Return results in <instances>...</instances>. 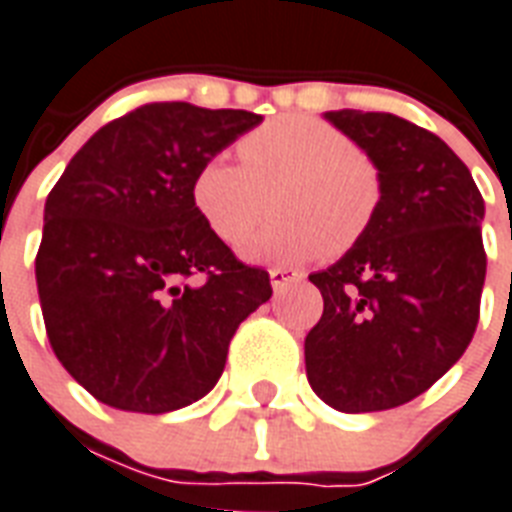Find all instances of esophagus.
<instances>
[{
	"label": "esophagus",
	"instance_id": "esophagus-1",
	"mask_svg": "<svg viewBox=\"0 0 512 512\" xmlns=\"http://www.w3.org/2000/svg\"><path fill=\"white\" fill-rule=\"evenodd\" d=\"M268 273H271L273 289H281V287H287V284H292V281L303 279V273L295 271V268H271Z\"/></svg>",
	"mask_w": 512,
	"mask_h": 512
}]
</instances>
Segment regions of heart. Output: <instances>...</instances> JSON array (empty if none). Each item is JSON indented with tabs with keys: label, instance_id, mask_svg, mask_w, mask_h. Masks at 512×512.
<instances>
[{
	"label": "heart",
	"instance_id": "b5f03b06",
	"mask_svg": "<svg viewBox=\"0 0 512 512\" xmlns=\"http://www.w3.org/2000/svg\"><path fill=\"white\" fill-rule=\"evenodd\" d=\"M241 163L209 156L191 180V201L225 244H241L268 212L276 217L247 244V257L308 263L366 239L385 199L372 156L342 130L308 114L273 116L239 140Z\"/></svg>",
	"mask_w": 512,
	"mask_h": 512
}]
</instances>
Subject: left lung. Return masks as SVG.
Instances as JSON below:
<instances>
[{
	"label": "left lung",
	"instance_id": "8db88e82",
	"mask_svg": "<svg viewBox=\"0 0 512 512\" xmlns=\"http://www.w3.org/2000/svg\"><path fill=\"white\" fill-rule=\"evenodd\" d=\"M327 119L377 162L385 199L366 239L308 276L324 313L305 337V372L337 412H382L441 380L476 335L484 196L444 140L401 116Z\"/></svg>",
	"mask_w": 512,
	"mask_h": 512
}]
</instances>
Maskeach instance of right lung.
<instances>
[{
  "mask_svg": "<svg viewBox=\"0 0 512 512\" xmlns=\"http://www.w3.org/2000/svg\"><path fill=\"white\" fill-rule=\"evenodd\" d=\"M263 122L236 108L146 103L100 127L44 204L36 289L55 356L103 404L164 414L225 369L271 276L241 263L191 201L201 162Z\"/></svg>",
  "mask_w": 512,
  "mask_h": 512,
  "instance_id": "right-lung-1",
  "label": "right lung"
}]
</instances>
